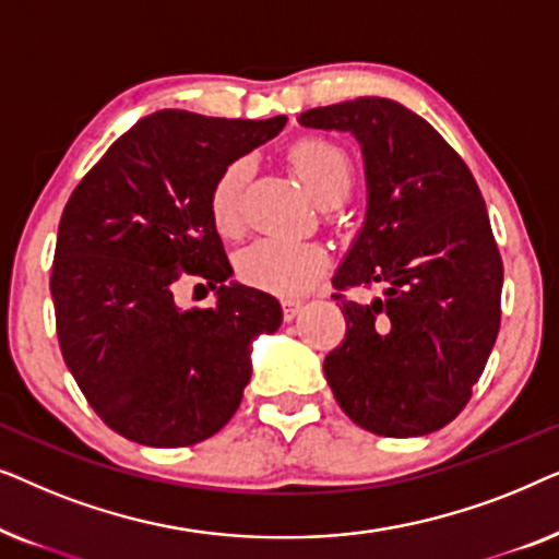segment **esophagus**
Wrapping results in <instances>:
<instances>
[{
    "instance_id": "obj_1",
    "label": "esophagus",
    "mask_w": 559,
    "mask_h": 559,
    "mask_svg": "<svg viewBox=\"0 0 559 559\" xmlns=\"http://www.w3.org/2000/svg\"><path fill=\"white\" fill-rule=\"evenodd\" d=\"M302 310V302L300 300H282V316H285V320L289 323V320H295L297 316H300Z\"/></svg>"
}]
</instances>
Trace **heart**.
<instances>
[{
    "instance_id": "heart-1",
    "label": "heart",
    "mask_w": 559,
    "mask_h": 559,
    "mask_svg": "<svg viewBox=\"0 0 559 559\" xmlns=\"http://www.w3.org/2000/svg\"><path fill=\"white\" fill-rule=\"evenodd\" d=\"M289 163L320 205L343 201L354 182V167L338 144L302 140L289 150ZM251 173L247 159H236L211 188V218L224 236L239 234L241 195ZM328 266V251L312 241L259 239L236 257V274L251 287L274 295H302Z\"/></svg>"
}]
</instances>
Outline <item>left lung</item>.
I'll return each instance as SVG.
<instances>
[{
  "mask_svg": "<svg viewBox=\"0 0 559 559\" xmlns=\"http://www.w3.org/2000/svg\"><path fill=\"white\" fill-rule=\"evenodd\" d=\"M297 121L361 144L366 216L333 285L384 287L366 305L343 300L346 338L325 356L328 384L364 430L430 435L468 404L499 335L503 264L484 198L438 129L392 98L358 96Z\"/></svg>",
  "mask_w": 559,
  "mask_h": 559,
  "instance_id": "8db88e82",
  "label": "left lung"
}]
</instances>
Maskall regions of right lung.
I'll use <instances>...</instances> for the list:
<instances>
[{"label": "right lung", "instance_id": "1", "mask_svg": "<svg viewBox=\"0 0 559 559\" xmlns=\"http://www.w3.org/2000/svg\"><path fill=\"white\" fill-rule=\"evenodd\" d=\"M285 124L155 111L66 203L50 277L60 350L96 415L127 440L195 445L239 409L251 343L277 331L282 308L228 280L211 188ZM186 273L217 289L213 309L179 308L174 285Z\"/></svg>", "mask_w": 559, "mask_h": 559}]
</instances>
